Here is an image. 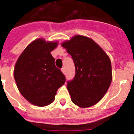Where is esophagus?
I'll use <instances>...</instances> for the list:
<instances>
[{
    "instance_id": "1",
    "label": "esophagus",
    "mask_w": 134,
    "mask_h": 134,
    "mask_svg": "<svg viewBox=\"0 0 134 134\" xmlns=\"http://www.w3.org/2000/svg\"><path fill=\"white\" fill-rule=\"evenodd\" d=\"M62 72L63 74H65V68H64V67H62Z\"/></svg>"
}]
</instances>
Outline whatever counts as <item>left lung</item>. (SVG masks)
<instances>
[{
	"label": "left lung",
	"instance_id": "1",
	"mask_svg": "<svg viewBox=\"0 0 134 134\" xmlns=\"http://www.w3.org/2000/svg\"><path fill=\"white\" fill-rule=\"evenodd\" d=\"M75 67V75L67 82L73 103L88 108L103 98L112 81L111 62L107 54L93 39L76 35L62 44Z\"/></svg>",
	"mask_w": 134,
	"mask_h": 134
}]
</instances>
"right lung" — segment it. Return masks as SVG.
<instances>
[{
    "instance_id": "1",
    "label": "right lung",
    "mask_w": 134,
    "mask_h": 134,
    "mask_svg": "<svg viewBox=\"0 0 134 134\" xmlns=\"http://www.w3.org/2000/svg\"><path fill=\"white\" fill-rule=\"evenodd\" d=\"M57 42L38 38L28 45L16 62L14 79L19 92L29 103L46 106L55 98L65 76L54 64L51 52Z\"/></svg>"
}]
</instances>
